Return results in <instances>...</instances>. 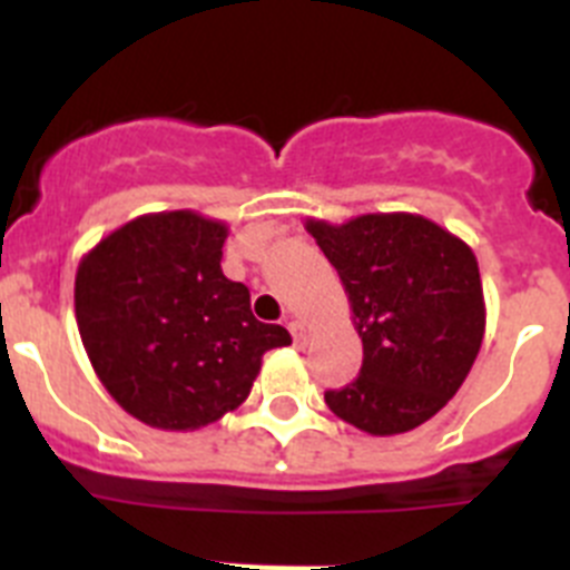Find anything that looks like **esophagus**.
Returning a JSON list of instances; mask_svg holds the SVG:
<instances>
[{"instance_id":"1","label":"esophagus","mask_w":570,"mask_h":570,"mask_svg":"<svg viewBox=\"0 0 570 570\" xmlns=\"http://www.w3.org/2000/svg\"><path fill=\"white\" fill-rule=\"evenodd\" d=\"M288 331H291V336H294L296 345H305V342H308V328H305V322L291 320L288 322Z\"/></svg>"}]
</instances>
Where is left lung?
<instances>
[{"instance_id": "8db88e82", "label": "left lung", "mask_w": 570, "mask_h": 570, "mask_svg": "<svg viewBox=\"0 0 570 570\" xmlns=\"http://www.w3.org/2000/svg\"><path fill=\"white\" fill-rule=\"evenodd\" d=\"M305 230L340 274L362 336V367L325 402L371 436L414 431L460 391L485 336L471 245L420 214H362Z\"/></svg>"}]
</instances>
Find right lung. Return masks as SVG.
<instances>
[{
    "label": "right lung",
    "instance_id": "right-lung-1",
    "mask_svg": "<svg viewBox=\"0 0 570 570\" xmlns=\"http://www.w3.org/2000/svg\"><path fill=\"white\" fill-rule=\"evenodd\" d=\"M228 225L196 210L142 214L79 259L85 354L116 405L159 431H199L248 400L262 356L291 345L223 274Z\"/></svg>",
    "mask_w": 570,
    "mask_h": 570
}]
</instances>
